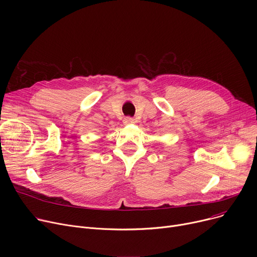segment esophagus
<instances>
[{"label": "esophagus", "instance_id": "obj_1", "mask_svg": "<svg viewBox=\"0 0 257 257\" xmlns=\"http://www.w3.org/2000/svg\"><path fill=\"white\" fill-rule=\"evenodd\" d=\"M132 123H134V118H132V117H125L124 118V124L128 125V124H132Z\"/></svg>", "mask_w": 257, "mask_h": 257}]
</instances>
